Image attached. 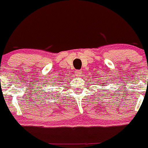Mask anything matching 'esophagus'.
<instances>
[{"instance_id": "1", "label": "esophagus", "mask_w": 148, "mask_h": 148, "mask_svg": "<svg viewBox=\"0 0 148 148\" xmlns=\"http://www.w3.org/2000/svg\"><path fill=\"white\" fill-rule=\"evenodd\" d=\"M76 75H77V77H81V76H82V72H81V71H76Z\"/></svg>"}]
</instances>
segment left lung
Instances as JSON below:
<instances>
[{"mask_svg": "<svg viewBox=\"0 0 148 148\" xmlns=\"http://www.w3.org/2000/svg\"><path fill=\"white\" fill-rule=\"evenodd\" d=\"M96 81H97V82H99V83H100V84H103V83H102V82H103V80H101V81H100V80H99V79H96ZM103 86H105V85H103Z\"/></svg>", "mask_w": 148, "mask_h": 148, "instance_id": "left-lung-1", "label": "left lung"}]
</instances>
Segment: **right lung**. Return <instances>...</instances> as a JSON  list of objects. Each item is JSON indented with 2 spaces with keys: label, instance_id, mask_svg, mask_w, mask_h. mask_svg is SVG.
Instances as JSON below:
<instances>
[{
  "label": "right lung",
  "instance_id": "obj_1",
  "mask_svg": "<svg viewBox=\"0 0 148 148\" xmlns=\"http://www.w3.org/2000/svg\"><path fill=\"white\" fill-rule=\"evenodd\" d=\"M62 80H54V81H52V84H58V83H59V84H60L61 83H62Z\"/></svg>",
  "mask_w": 148,
  "mask_h": 148
}]
</instances>
